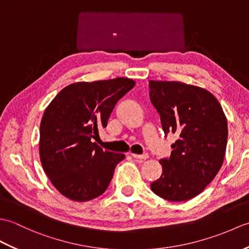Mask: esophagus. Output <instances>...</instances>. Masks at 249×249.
Listing matches in <instances>:
<instances>
[{
    "label": "esophagus",
    "instance_id": "obj_1",
    "mask_svg": "<svg viewBox=\"0 0 249 249\" xmlns=\"http://www.w3.org/2000/svg\"><path fill=\"white\" fill-rule=\"evenodd\" d=\"M135 160H146V158H149V155L147 154H143V155H137V154H131Z\"/></svg>",
    "mask_w": 249,
    "mask_h": 249
}]
</instances>
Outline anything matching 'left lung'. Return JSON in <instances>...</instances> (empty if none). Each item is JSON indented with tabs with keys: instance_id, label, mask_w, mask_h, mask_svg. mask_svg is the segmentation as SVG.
Masks as SVG:
<instances>
[{
	"instance_id": "obj_1",
	"label": "left lung",
	"mask_w": 249,
	"mask_h": 249,
	"mask_svg": "<svg viewBox=\"0 0 249 249\" xmlns=\"http://www.w3.org/2000/svg\"><path fill=\"white\" fill-rule=\"evenodd\" d=\"M150 98L165 134H176L170 157L160 160L151 184L160 198L179 202L198 196L223 165L228 124L218 100L206 89L178 81H150Z\"/></svg>"
}]
</instances>
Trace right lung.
Here are the masks:
<instances>
[{"label": "right lung", "instance_id": "add662e5", "mask_svg": "<svg viewBox=\"0 0 249 249\" xmlns=\"http://www.w3.org/2000/svg\"><path fill=\"white\" fill-rule=\"evenodd\" d=\"M128 78L70 84L52 99L40 122L44 171L64 196L83 202L105 193L124 154L104 151L93 139L116 103L135 87Z\"/></svg>", "mask_w": 249, "mask_h": 249}]
</instances>
